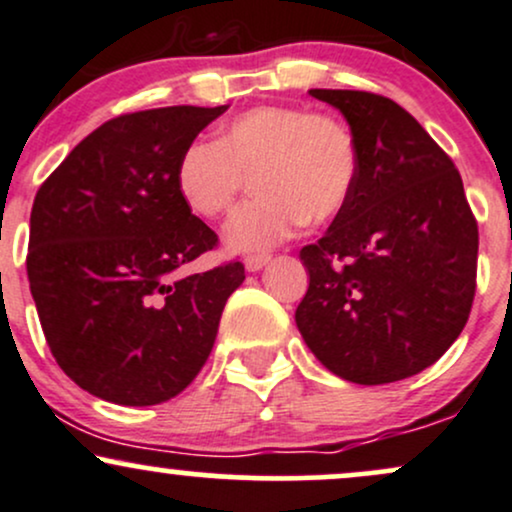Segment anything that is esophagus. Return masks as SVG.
<instances>
[{"label": "esophagus", "mask_w": 512, "mask_h": 512, "mask_svg": "<svg viewBox=\"0 0 512 512\" xmlns=\"http://www.w3.org/2000/svg\"><path fill=\"white\" fill-rule=\"evenodd\" d=\"M268 261H270L268 254H251L244 258V268L249 270V273H258L263 266H268Z\"/></svg>", "instance_id": "34e87169"}]
</instances>
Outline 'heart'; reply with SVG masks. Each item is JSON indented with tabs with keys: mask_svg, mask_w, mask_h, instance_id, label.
<instances>
[{
	"mask_svg": "<svg viewBox=\"0 0 512 512\" xmlns=\"http://www.w3.org/2000/svg\"><path fill=\"white\" fill-rule=\"evenodd\" d=\"M359 170L357 138L342 119L261 105L227 119L215 143H189L174 167V189L196 218L218 220L251 179L256 198L227 222L225 246L254 254L290 239L306 218L326 222L340 215Z\"/></svg>",
	"mask_w": 512,
	"mask_h": 512,
	"instance_id": "1",
	"label": "heart"
}]
</instances>
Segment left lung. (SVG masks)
<instances>
[{
	"label": "left lung",
	"instance_id": "obj_1",
	"mask_svg": "<svg viewBox=\"0 0 512 512\" xmlns=\"http://www.w3.org/2000/svg\"><path fill=\"white\" fill-rule=\"evenodd\" d=\"M350 124L362 158L352 201L299 251L309 290L299 333L359 386L410 378L458 340L477 280L479 232L460 172L398 102L364 90H309Z\"/></svg>",
	"mask_w": 512,
	"mask_h": 512
}]
</instances>
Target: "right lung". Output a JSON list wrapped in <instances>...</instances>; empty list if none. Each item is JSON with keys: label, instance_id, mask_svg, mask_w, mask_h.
<instances>
[{"label": "right lung", "instance_id": "right-lung-1", "mask_svg": "<svg viewBox=\"0 0 512 512\" xmlns=\"http://www.w3.org/2000/svg\"><path fill=\"white\" fill-rule=\"evenodd\" d=\"M220 107L110 119L38 189L28 280L52 357L78 388L126 407L179 395L213 350L239 261L179 275L218 244L174 189L182 150Z\"/></svg>", "mask_w": 512, "mask_h": 512}]
</instances>
